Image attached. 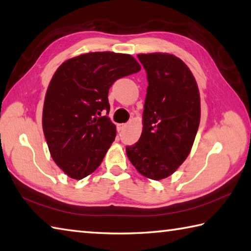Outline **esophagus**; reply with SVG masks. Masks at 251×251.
<instances>
[{
	"label": "esophagus",
	"mask_w": 251,
	"mask_h": 251,
	"mask_svg": "<svg viewBox=\"0 0 251 251\" xmlns=\"http://www.w3.org/2000/svg\"><path fill=\"white\" fill-rule=\"evenodd\" d=\"M126 127V124H117V130L122 131Z\"/></svg>",
	"instance_id": "esophagus-1"
}]
</instances>
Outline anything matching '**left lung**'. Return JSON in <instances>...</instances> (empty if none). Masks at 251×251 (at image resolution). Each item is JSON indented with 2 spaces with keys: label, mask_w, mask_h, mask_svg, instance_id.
<instances>
[{
  "label": "left lung",
  "mask_w": 251,
  "mask_h": 251,
  "mask_svg": "<svg viewBox=\"0 0 251 251\" xmlns=\"http://www.w3.org/2000/svg\"><path fill=\"white\" fill-rule=\"evenodd\" d=\"M148 76L139 141L126 147L145 177H169L187 159L200 123V95L189 67L170 53L138 54Z\"/></svg>",
  "instance_id": "obj_1"
}]
</instances>
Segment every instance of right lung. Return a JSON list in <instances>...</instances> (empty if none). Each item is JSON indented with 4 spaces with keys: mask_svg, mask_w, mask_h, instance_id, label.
Wrapping results in <instances>:
<instances>
[{
    "mask_svg": "<svg viewBox=\"0 0 251 251\" xmlns=\"http://www.w3.org/2000/svg\"><path fill=\"white\" fill-rule=\"evenodd\" d=\"M130 54L89 52L62 63L49 83L42 128L53 161L71 178L92 174L116 136L107 95L116 79L139 72Z\"/></svg>",
    "mask_w": 251,
    "mask_h": 251,
    "instance_id": "1",
    "label": "right lung"
}]
</instances>
